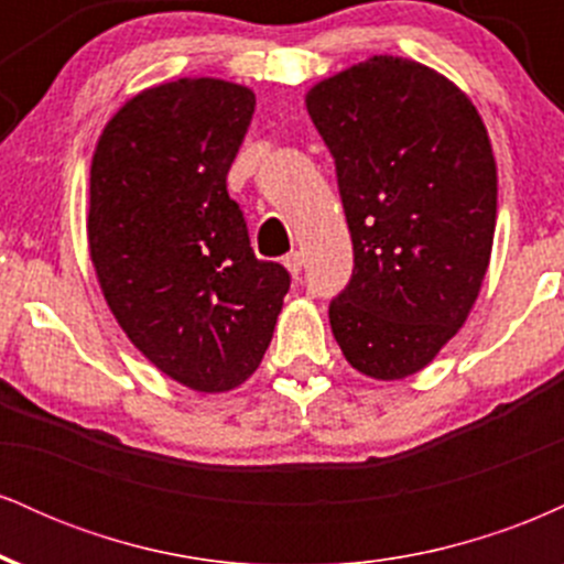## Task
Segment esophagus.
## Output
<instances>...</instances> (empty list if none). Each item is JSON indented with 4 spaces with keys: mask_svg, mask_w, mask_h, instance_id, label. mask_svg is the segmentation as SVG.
<instances>
[{
    "mask_svg": "<svg viewBox=\"0 0 564 564\" xmlns=\"http://www.w3.org/2000/svg\"><path fill=\"white\" fill-rule=\"evenodd\" d=\"M283 264H286V270L291 275H300L302 273V264H304V257H302V251H289L286 257H283Z\"/></svg>",
    "mask_w": 564,
    "mask_h": 564,
    "instance_id": "obj_1",
    "label": "esophagus"
}]
</instances>
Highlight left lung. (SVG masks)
Segmentation results:
<instances>
[{
    "instance_id": "8db88e82",
    "label": "left lung",
    "mask_w": 564,
    "mask_h": 564,
    "mask_svg": "<svg viewBox=\"0 0 564 564\" xmlns=\"http://www.w3.org/2000/svg\"><path fill=\"white\" fill-rule=\"evenodd\" d=\"M332 151L355 270L328 307L347 364L394 381L435 360L467 321L496 232L488 129L451 79L373 55L304 97Z\"/></svg>"
}]
</instances>
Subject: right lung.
Returning <instances> with one entry per match:
<instances>
[{
    "label": "right lung",
    "mask_w": 564,
    "mask_h": 564,
    "mask_svg": "<svg viewBox=\"0 0 564 564\" xmlns=\"http://www.w3.org/2000/svg\"><path fill=\"white\" fill-rule=\"evenodd\" d=\"M254 93L223 79L142 89L113 113L89 170L97 283L134 347L196 392L243 384L273 339L291 278L257 260L228 172Z\"/></svg>",
    "instance_id": "right-lung-1"
}]
</instances>
